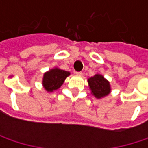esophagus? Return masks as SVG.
Segmentation results:
<instances>
[{"label":"esophagus","mask_w":148,"mask_h":148,"mask_svg":"<svg viewBox=\"0 0 148 148\" xmlns=\"http://www.w3.org/2000/svg\"><path fill=\"white\" fill-rule=\"evenodd\" d=\"M75 74H77V75H79V76H82V75H83V73H82V72H75Z\"/></svg>","instance_id":"1"}]
</instances>
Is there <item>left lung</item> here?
Here are the masks:
<instances>
[{
	"mask_svg": "<svg viewBox=\"0 0 148 148\" xmlns=\"http://www.w3.org/2000/svg\"><path fill=\"white\" fill-rule=\"evenodd\" d=\"M88 84L92 93L97 98L101 99L107 96L110 92V83L101 74H95L88 79Z\"/></svg>",
	"mask_w": 148,
	"mask_h": 148,
	"instance_id": "1",
	"label": "left lung"
}]
</instances>
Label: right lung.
<instances>
[{
  "mask_svg": "<svg viewBox=\"0 0 148 148\" xmlns=\"http://www.w3.org/2000/svg\"><path fill=\"white\" fill-rule=\"evenodd\" d=\"M70 74L69 72L55 68L46 72L43 78V85L47 92H53L58 89Z\"/></svg>",
  "mask_w": 148,
  "mask_h": 148,
  "instance_id": "right-lung-1",
  "label": "right lung"
}]
</instances>
